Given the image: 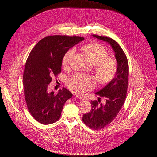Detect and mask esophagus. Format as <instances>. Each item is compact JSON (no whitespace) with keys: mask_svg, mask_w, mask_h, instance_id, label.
Segmentation results:
<instances>
[{"mask_svg":"<svg viewBox=\"0 0 157 157\" xmlns=\"http://www.w3.org/2000/svg\"><path fill=\"white\" fill-rule=\"evenodd\" d=\"M76 97L79 98V99H81V100H83L85 99V98L83 97H81V96H79V95H76Z\"/></svg>","mask_w":157,"mask_h":157,"instance_id":"esophagus-1","label":"esophagus"}]
</instances>
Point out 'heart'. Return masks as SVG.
Instances as JSON below:
<instances>
[{
    "label": "heart",
    "instance_id": "heart-1",
    "mask_svg": "<svg viewBox=\"0 0 157 157\" xmlns=\"http://www.w3.org/2000/svg\"><path fill=\"white\" fill-rule=\"evenodd\" d=\"M82 49L95 64L96 76L100 83H105L113 78L117 69V62L114 59L108 56V53L102 45L98 43L87 44L82 47ZM74 52V49L72 48L65 53L62 59L63 67L69 65ZM67 85L72 92L83 94L95 86V82L91 76L76 74L67 81Z\"/></svg>",
    "mask_w": 157,
    "mask_h": 157
}]
</instances>
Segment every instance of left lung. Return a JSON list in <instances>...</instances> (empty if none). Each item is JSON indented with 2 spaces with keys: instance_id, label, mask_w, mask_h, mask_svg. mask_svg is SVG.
<instances>
[{
  "instance_id": "8db88e82",
  "label": "left lung",
  "mask_w": 157,
  "mask_h": 157,
  "mask_svg": "<svg viewBox=\"0 0 157 157\" xmlns=\"http://www.w3.org/2000/svg\"><path fill=\"white\" fill-rule=\"evenodd\" d=\"M94 37L109 43L115 53L117 61V69L114 78L102 89L95 93L101 98L105 99V104L97 101H91L92 109L83 114L85 124L94 130L104 128L117 117L126 98L128 83V63L127 56L120 46L114 39L108 37L92 35Z\"/></svg>"
}]
</instances>
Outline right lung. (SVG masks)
Wrapping results in <instances>:
<instances>
[{
	"label": "right lung",
	"mask_w": 157,
	"mask_h": 157,
	"mask_svg": "<svg viewBox=\"0 0 157 157\" xmlns=\"http://www.w3.org/2000/svg\"><path fill=\"white\" fill-rule=\"evenodd\" d=\"M84 40L81 37L50 36L39 40L27 60L23 76L27 108L36 121L49 125L59 120L72 94L63 88L57 94L48 92L53 76L61 72L62 59L69 49Z\"/></svg>",
	"instance_id": "1"
}]
</instances>
